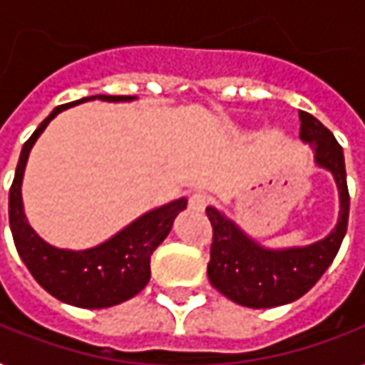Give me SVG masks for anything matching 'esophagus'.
I'll list each match as a JSON object with an SVG mask.
<instances>
[{
	"label": "esophagus",
	"instance_id": "esophagus-1",
	"mask_svg": "<svg viewBox=\"0 0 365 365\" xmlns=\"http://www.w3.org/2000/svg\"><path fill=\"white\" fill-rule=\"evenodd\" d=\"M209 205V195L205 193H193L190 197V209L193 211H203Z\"/></svg>",
	"mask_w": 365,
	"mask_h": 365
}]
</instances>
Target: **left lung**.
I'll use <instances>...</instances> for the list:
<instances>
[{
  "mask_svg": "<svg viewBox=\"0 0 365 365\" xmlns=\"http://www.w3.org/2000/svg\"><path fill=\"white\" fill-rule=\"evenodd\" d=\"M300 116V140L314 152L318 168L334 175L340 193V215L330 235L304 247L267 249L245 233L235 221L215 207H207L213 227L211 259L207 264L209 282L215 289L247 308H272L294 302L307 294L332 264L348 229L350 193L346 183L342 146L320 120L308 112Z\"/></svg>",
  "mask_w": 365,
  "mask_h": 365,
  "instance_id": "8db88e82",
  "label": "left lung"
}]
</instances>
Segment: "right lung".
<instances>
[{"label": "right lung", "mask_w": 365, "mask_h": 365, "mask_svg": "<svg viewBox=\"0 0 365 365\" xmlns=\"http://www.w3.org/2000/svg\"><path fill=\"white\" fill-rule=\"evenodd\" d=\"M94 98L108 103H128L136 96L96 94L57 106L41 122L31 138L23 144L14 183L9 190V227L21 261L29 269L33 279L49 294L58 298L61 302L78 308H108L136 297L150 280V257L172 231L178 213L187 205V200L180 197L162 207L152 209L114 237L106 239L104 243L85 251L53 247L33 231L25 217L21 200L23 174L33 144L58 112Z\"/></svg>", "instance_id": "1"}]
</instances>
